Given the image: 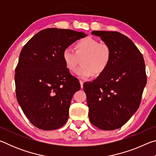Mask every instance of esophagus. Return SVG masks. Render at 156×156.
I'll return each instance as SVG.
<instances>
[{
    "instance_id": "1",
    "label": "esophagus",
    "mask_w": 156,
    "mask_h": 156,
    "mask_svg": "<svg viewBox=\"0 0 156 156\" xmlns=\"http://www.w3.org/2000/svg\"><path fill=\"white\" fill-rule=\"evenodd\" d=\"M83 83H84V82H83V80H80V87H81V88H83Z\"/></svg>"
}]
</instances>
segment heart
I'll list each match as a JSON object with an SVG mask.
<instances>
[{
  "label": "heart",
  "mask_w": 156,
  "mask_h": 156,
  "mask_svg": "<svg viewBox=\"0 0 156 156\" xmlns=\"http://www.w3.org/2000/svg\"><path fill=\"white\" fill-rule=\"evenodd\" d=\"M74 51L65 49L62 52V60L65 67L71 72H74L81 58V66L76 74L82 78L99 76L109 67L112 58L111 47L106 43L93 38H85L78 41L73 47Z\"/></svg>",
  "instance_id": "b5f03b06"
}]
</instances>
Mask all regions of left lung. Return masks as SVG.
Masks as SVG:
<instances>
[{
	"instance_id": "left-lung-1",
	"label": "left lung",
	"mask_w": 156,
	"mask_h": 156,
	"mask_svg": "<svg viewBox=\"0 0 156 156\" xmlns=\"http://www.w3.org/2000/svg\"><path fill=\"white\" fill-rule=\"evenodd\" d=\"M112 51L109 67L93 82H86L89 118L100 129L121 127L138 110L147 84L144 60L131 39L117 31H93Z\"/></svg>"
}]
</instances>
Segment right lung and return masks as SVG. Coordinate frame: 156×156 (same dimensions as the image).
<instances>
[{
  "mask_svg": "<svg viewBox=\"0 0 156 156\" xmlns=\"http://www.w3.org/2000/svg\"><path fill=\"white\" fill-rule=\"evenodd\" d=\"M86 36L48 28L37 33L21 50L15 69L16 94L23 113L36 127L54 130L67 121L71 100L80 84L66 68L62 52Z\"/></svg>",
  "mask_w": 156,
  "mask_h": 156,
  "instance_id": "obj_1",
  "label": "right lung"
}]
</instances>
